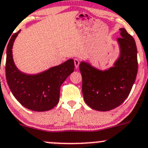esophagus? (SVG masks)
<instances>
[{
	"instance_id": "obj_1",
	"label": "esophagus",
	"mask_w": 148,
	"mask_h": 148,
	"mask_svg": "<svg viewBox=\"0 0 148 148\" xmlns=\"http://www.w3.org/2000/svg\"><path fill=\"white\" fill-rule=\"evenodd\" d=\"M74 65H75L76 68H78L79 66V64H80L79 60L78 59H77V58H75V59H74Z\"/></svg>"
}]
</instances>
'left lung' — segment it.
Segmentation results:
<instances>
[{
	"label": "left lung",
	"instance_id": "obj_1",
	"mask_svg": "<svg viewBox=\"0 0 148 148\" xmlns=\"http://www.w3.org/2000/svg\"><path fill=\"white\" fill-rule=\"evenodd\" d=\"M117 39L120 56L114 66L99 70L82 62L84 99L89 107L97 111H110L120 106L129 95L138 73V51L135 41L124 28Z\"/></svg>",
	"mask_w": 148,
	"mask_h": 148
}]
</instances>
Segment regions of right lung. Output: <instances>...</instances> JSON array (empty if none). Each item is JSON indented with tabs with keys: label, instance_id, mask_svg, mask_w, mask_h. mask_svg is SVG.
Wrapping results in <instances>:
<instances>
[{
	"label": "right lung",
	"instance_id": "add662e5",
	"mask_svg": "<svg viewBox=\"0 0 148 148\" xmlns=\"http://www.w3.org/2000/svg\"><path fill=\"white\" fill-rule=\"evenodd\" d=\"M20 31L12 36L6 50L5 76L13 96L23 107L36 112L51 110L58 104L61 85L74 71L73 59L36 74L21 71L13 59V43Z\"/></svg>",
	"mask_w": 148,
	"mask_h": 148
}]
</instances>
